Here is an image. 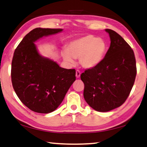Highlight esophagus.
I'll use <instances>...</instances> for the list:
<instances>
[{
	"label": "esophagus",
	"mask_w": 147,
	"mask_h": 147,
	"mask_svg": "<svg viewBox=\"0 0 147 147\" xmlns=\"http://www.w3.org/2000/svg\"><path fill=\"white\" fill-rule=\"evenodd\" d=\"M76 76L77 78H79L80 76V71L79 70H76Z\"/></svg>",
	"instance_id": "1"
}]
</instances>
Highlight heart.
Wrapping results in <instances>:
<instances>
[{
	"label": "heart",
	"mask_w": 147,
	"mask_h": 147,
	"mask_svg": "<svg viewBox=\"0 0 147 147\" xmlns=\"http://www.w3.org/2000/svg\"><path fill=\"white\" fill-rule=\"evenodd\" d=\"M67 49L62 53L66 62L74 64V58H79L82 67L92 68L102 61L107 53V45L102 38L89 34L71 41Z\"/></svg>",
	"instance_id": "heart-1"
}]
</instances>
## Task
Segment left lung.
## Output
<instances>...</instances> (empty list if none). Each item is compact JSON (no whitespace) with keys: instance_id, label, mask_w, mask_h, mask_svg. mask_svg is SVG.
Segmentation results:
<instances>
[{"instance_id":"1","label":"left lung","mask_w":147,"mask_h":147,"mask_svg":"<svg viewBox=\"0 0 147 147\" xmlns=\"http://www.w3.org/2000/svg\"><path fill=\"white\" fill-rule=\"evenodd\" d=\"M110 46L100 64L80 76L84 84V98L98 112H109L123 104L129 95L136 76L133 50L117 33L105 29Z\"/></svg>"}]
</instances>
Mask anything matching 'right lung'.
Wrapping results in <instances>:
<instances>
[{"instance_id": "right-lung-1", "label": "right lung", "mask_w": 147, "mask_h": 147, "mask_svg": "<svg viewBox=\"0 0 147 147\" xmlns=\"http://www.w3.org/2000/svg\"><path fill=\"white\" fill-rule=\"evenodd\" d=\"M62 31L61 28H35L14 51L11 65L14 90L21 101L35 112L55 111L76 79V70L61 68L42 56L34 44L44 36Z\"/></svg>"}]
</instances>
